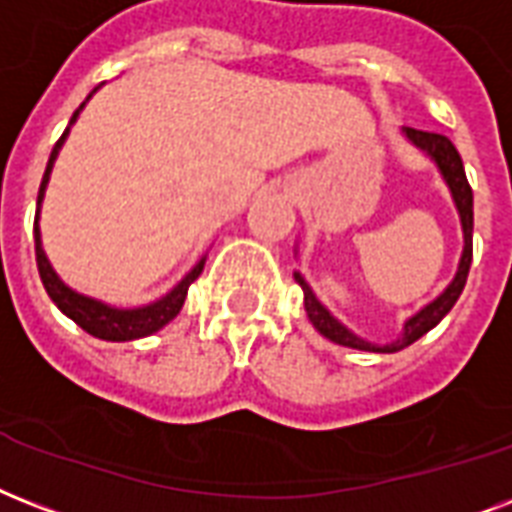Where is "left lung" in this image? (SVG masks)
I'll list each match as a JSON object with an SVG mask.
<instances>
[{
	"label": "left lung",
	"mask_w": 512,
	"mask_h": 512,
	"mask_svg": "<svg viewBox=\"0 0 512 512\" xmlns=\"http://www.w3.org/2000/svg\"><path fill=\"white\" fill-rule=\"evenodd\" d=\"M406 136L414 141V144L427 152L438 162V168H441L443 178H446V184L451 189V197L457 202V211L459 219H462V232H465V251H462V261H459V269L451 285L446 291L433 301V304H427L425 310L417 312L414 318L408 320L406 326H403V334L395 339L392 344H371L366 339H360L355 336L347 326H342L339 320L331 315V312L323 307L318 301V296L312 293V288L307 285V280L296 272V283L301 285V291H304V310H307V318L312 320V326L318 328L320 334L331 339L336 344H344V347H352V350H366V352H398L408 344H414L419 336H425L430 328H435L441 323L449 310L457 304L459 293L465 288L467 283V272H470V261H473V189L467 184L465 176V165H462V157H459L457 146L451 144L449 138L441 136V133H430V130H417V128H406Z\"/></svg>",
	"instance_id": "1"
}]
</instances>
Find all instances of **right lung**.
<instances>
[{
	"label": "right lung",
	"mask_w": 512,
	"mask_h": 512,
	"mask_svg": "<svg viewBox=\"0 0 512 512\" xmlns=\"http://www.w3.org/2000/svg\"><path fill=\"white\" fill-rule=\"evenodd\" d=\"M79 109H82V106H79ZM77 114L79 112H74L71 122L77 120ZM66 133H69V128L63 130V136L58 138V144L53 146V154H50V162H47L45 176H42V186H39L37 213L39 202H42V194H45L47 178H50V168H53L55 154L61 149ZM34 248H37L39 277H42V285H45L47 296H50V299L58 304V310H61L63 315H69L82 331H87L90 336H98V339H106V342H130V339H141V336H149L154 334V331H160L165 323H170V320L181 312L186 291H189V285L200 277L202 264H205V261H200V264H197V267H194L192 272L168 293V296H162L160 301L146 304V307H136V310H117V307H109V304H101V301L87 299L82 293H74L58 280V275H55L53 267H50V261H47L45 251H42L37 224H34Z\"/></svg>",
	"instance_id": "obj_1"
}]
</instances>
